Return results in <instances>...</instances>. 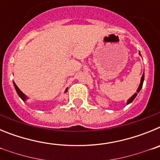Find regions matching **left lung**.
Instances as JSON below:
<instances>
[{
	"mask_svg": "<svg viewBox=\"0 0 160 160\" xmlns=\"http://www.w3.org/2000/svg\"><path fill=\"white\" fill-rule=\"evenodd\" d=\"M138 54H139V55H140V56H141V54H140V52H139V53H138ZM143 81H144V73H143V74H142V78H141L140 84H139V86H138V89H137V90H136V93H135V94H133V95L131 96V98H130L128 100V102H127V105H128V104H130V103H131V102H133V100L135 99V97H136V96H137V94H138V93H139V91H140V90H141V89H142V84H143Z\"/></svg>",
	"mask_w": 160,
	"mask_h": 160,
	"instance_id": "8db88e82",
	"label": "left lung"
}]
</instances>
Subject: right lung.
Segmentation results:
<instances>
[{
  "label": "right lung",
  "mask_w": 160,
  "mask_h": 160,
  "mask_svg": "<svg viewBox=\"0 0 160 160\" xmlns=\"http://www.w3.org/2000/svg\"><path fill=\"white\" fill-rule=\"evenodd\" d=\"M13 86H14V87H15V90H16V91H17V93H18V96H19V97L21 98H22V99L23 100L24 102H25L27 99H29V97H27V96L25 95V94H24L23 92H22V90H20L19 88H18V86H17V85L15 84V82H13ZM67 89L68 88L66 89V90H65V93L67 92Z\"/></svg>",
  "instance_id": "add662e5"
}]
</instances>
